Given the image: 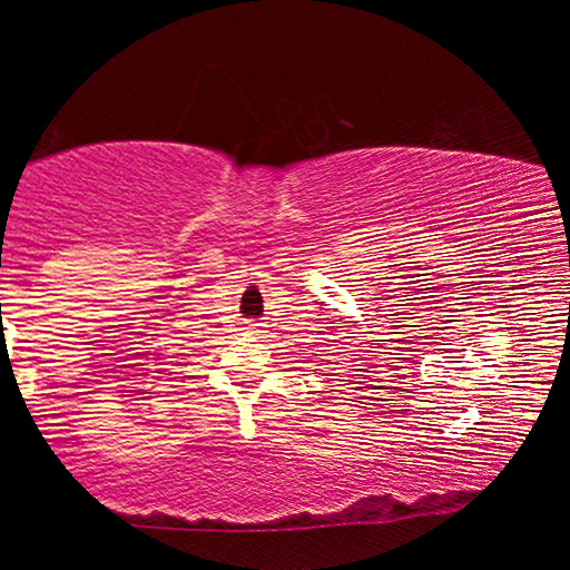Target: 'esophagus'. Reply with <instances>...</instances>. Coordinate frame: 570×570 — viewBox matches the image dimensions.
<instances>
[{"label": "esophagus", "instance_id": "esophagus-1", "mask_svg": "<svg viewBox=\"0 0 570 570\" xmlns=\"http://www.w3.org/2000/svg\"><path fill=\"white\" fill-rule=\"evenodd\" d=\"M248 330L254 332V334H264V324H256V322H250V324H248Z\"/></svg>", "mask_w": 570, "mask_h": 570}]
</instances>
